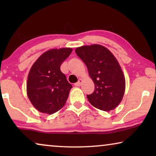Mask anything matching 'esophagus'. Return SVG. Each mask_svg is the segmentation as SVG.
Segmentation results:
<instances>
[{"label":"esophagus","mask_w":156,"mask_h":156,"mask_svg":"<svg viewBox=\"0 0 156 156\" xmlns=\"http://www.w3.org/2000/svg\"><path fill=\"white\" fill-rule=\"evenodd\" d=\"M82 80H81V79H80V80H78V82H76V83H75V84H74V86H76V87H80L81 84H82Z\"/></svg>","instance_id":"obj_1"}]
</instances>
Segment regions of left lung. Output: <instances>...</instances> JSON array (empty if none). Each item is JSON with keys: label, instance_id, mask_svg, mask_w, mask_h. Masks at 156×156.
I'll list each match as a JSON object with an SVG mask.
<instances>
[{"label": "left lung", "instance_id": "left-lung-1", "mask_svg": "<svg viewBox=\"0 0 156 156\" xmlns=\"http://www.w3.org/2000/svg\"><path fill=\"white\" fill-rule=\"evenodd\" d=\"M76 54L87 65L94 83V91L87 95L89 103L108 112L120 104L125 91V77L114 55L100 44L82 46Z\"/></svg>", "mask_w": 156, "mask_h": 156}]
</instances>
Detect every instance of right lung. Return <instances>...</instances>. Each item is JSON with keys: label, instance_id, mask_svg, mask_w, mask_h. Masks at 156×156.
I'll return each mask as SVG.
<instances>
[{"label": "right lung", "instance_id": "obj_1", "mask_svg": "<svg viewBox=\"0 0 156 156\" xmlns=\"http://www.w3.org/2000/svg\"><path fill=\"white\" fill-rule=\"evenodd\" d=\"M72 48L52 49L43 53L32 66L27 82V94L35 108L52 114L65 106L71 84L60 70Z\"/></svg>", "mask_w": 156, "mask_h": 156}]
</instances>
